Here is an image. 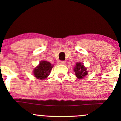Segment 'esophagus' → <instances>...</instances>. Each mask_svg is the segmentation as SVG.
<instances>
[{"label":"esophagus","instance_id":"esophagus-1","mask_svg":"<svg viewBox=\"0 0 121 121\" xmlns=\"http://www.w3.org/2000/svg\"><path fill=\"white\" fill-rule=\"evenodd\" d=\"M65 61H60L59 62V63L60 64H65Z\"/></svg>","mask_w":121,"mask_h":121}]
</instances>
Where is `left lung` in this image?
<instances>
[{
	"mask_svg": "<svg viewBox=\"0 0 121 121\" xmlns=\"http://www.w3.org/2000/svg\"><path fill=\"white\" fill-rule=\"evenodd\" d=\"M74 71L75 72L76 77L78 78H83L87 74L86 68H85L84 65L80 62H77L76 64V66L74 68Z\"/></svg>",
	"mask_w": 121,
	"mask_h": 121,
	"instance_id": "8db88e82",
	"label": "left lung"
}]
</instances>
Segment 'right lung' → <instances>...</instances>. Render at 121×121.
<instances>
[{
	"label": "right lung",
	"mask_w": 121,
	"mask_h": 121,
	"mask_svg": "<svg viewBox=\"0 0 121 121\" xmlns=\"http://www.w3.org/2000/svg\"><path fill=\"white\" fill-rule=\"evenodd\" d=\"M53 66L50 62L46 61H41L40 64L35 68L34 73L37 78L44 80L49 76Z\"/></svg>",
	"instance_id": "right-lung-1"
}]
</instances>
